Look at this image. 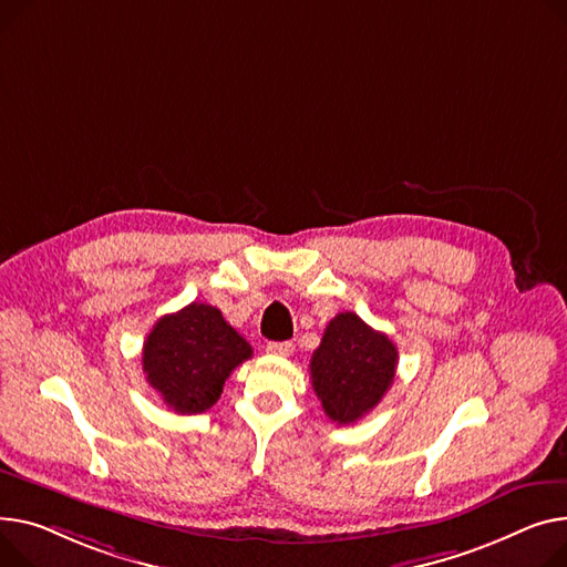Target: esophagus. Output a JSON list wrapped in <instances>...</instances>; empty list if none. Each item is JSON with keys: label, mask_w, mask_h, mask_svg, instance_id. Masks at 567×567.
Returning a JSON list of instances; mask_svg holds the SVG:
<instances>
[{"label": "esophagus", "mask_w": 567, "mask_h": 567, "mask_svg": "<svg viewBox=\"0 0 567 567\" xmlns=\"http://www.w3.org/2000/svg\"><path fill=\"white\" fill-rule=\"evenodd\" d=\"M291 342H269L267 344V353H271V355H289L291 353Z\"/></svg>", "instance_id": "1"}]
</instances>
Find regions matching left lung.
<instances>
[{"label": "left lung", "instance_id": "8db88e82", "mask_svg": "<svg viewBox=\"0 0 567 567\" xmlns=\"http://www.w3.org/2000/svg\"><path fill=\"white\" fill-rule=\"evenodd\" d=\"M399 351L385 332L355 312L337 315L312 353V388L328 417L347 426L381 403L392 388Z\"/></svg>", "mask_w": 567, "mask_h": 567}]
</instances>
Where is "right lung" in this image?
Segmentation results:
<instances>
[{
    "label": "right lung",
    "instance_id": "right-lung-1",
    "mask_svg": "<svg viewBox=\"0 0 567 567\" xmlns=\"http://www.w3.org/2000/svg\"><path fill=\"white\" fill-rule=\"evenodd\" d=\"M252 355L246 339L207 303L162 317L143 344V371L168 408L179 414L209 410L225 379Z\"/></svg>",
    "mask_w": 567,
    "mask_h": 567
}]
</instances>
